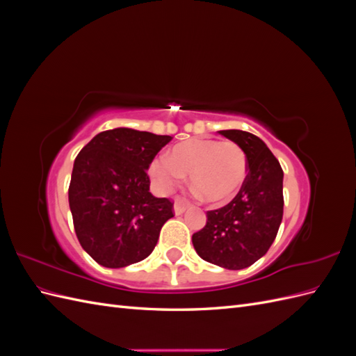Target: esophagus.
<instances>
[{
  "label": "esophagus",
  "mask_w": 356,
  "mask_h": 356,
  "mask_svg": "<svg viewBox=\"0 0 356 356\" xmlns=\"http://www.w3.org/2000/svg\"><path fill=\"white\" fill-rule=\"evenodd\" d=\"M187 207H188V204H187L186 202H182L181 199H177V200H175V204H174V211H175L177 215H181L182 212H184V211L187 209Z\"/></svg>",
  "instance_id": "esophagus-1"
}]
</instances>
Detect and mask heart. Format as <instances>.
I'll return each mask as SVG.
<instances>
[{"label": "heart", "mask_w": 356, "mask_h": 356, "mask_svg": "<svg viewBox=\"0 0 356 356\" xmlns=\"http://www.w3.org/2000/svg\"><path fill=\"white\" fill-rule=\"evenodd\" d=\"M149 174L163 191L174 188L182 175H190L191 188L203 202L224 204L243 186L248 159L234 141L195 138L177 144L168 159H156Z\"/></svg>", "instance_id": "obj_1"}]
</instances>
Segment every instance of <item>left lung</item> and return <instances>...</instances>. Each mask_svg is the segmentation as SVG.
Masks as SVG:
<instances>
[{
  "label": "left lung",
  "instance_id": "obj_1",
  "mask_svg": "<svg viewBox=\"0 0 356 356\" xmlns=\"http://www.w3.org/2000/svg\"><path fill=\"white\" fill-rule=\"evenodd\" d=\"M220 134L242 147L248 175L230 203L207 212V225L191 241L204 261L241 270L260 260L276 238L284 215V170L258 136L238 129Z\"/></svg>",
  "mask_w": 356,
  "mask_h": 356
}]
</instances>
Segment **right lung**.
Masks as SVG:
<instances>
[{"mask_svg":"<svg viewBox=\"0 0 356 356\" xmlns=\"http://www.w3.org/2000/svg\"><path fill=\"white\" fill-rule=\"evenodd\" d=\"M172 136L117 127L96 135L75 157L68 188L74 230L104 267H126L153 252L174 203L149 193L147 169Z\"/></svg>","mask_w":356,"mask_h":356,"instance_id":"right-lung-1","label":"right lung"}]
</instances>
